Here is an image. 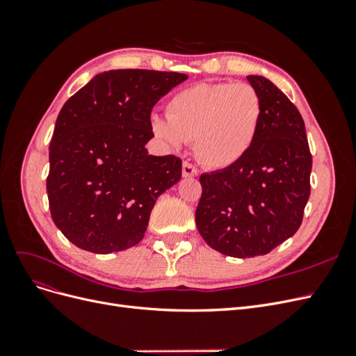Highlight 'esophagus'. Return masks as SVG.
<instances>
[{"label": "esophagus", "instance_id": "obj_1", "mask_svg": "<svg viewBox=\"0 0 356 356\" xmlns=\"http://www.w3.org/2000/svg\"><path fill=\"white\" fill-rule=\"evenodd\" d=\"M196 175H197V168L188 163V161H184V163H182V177L190 178V177H196Z\"/></svg>", "mask_w": 356, "mask_h": 356}]
</instances>
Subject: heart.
<instances>
[{
	"label": "heart",
	"mask_w": 356,
	"mask_h": 356,
	"mask_svg": "<svg viewBox=\"0 0 356 356\" xmlns=\"http://www.w3.org/2000/svg\"><path fill=\"white\" fill-rule=\"evenodd\" d=\"M152 132L172 149L195 141L203 165L224 169L250 152L261 122V101L246 83H200L175 93Z\"/></svg>",
	"instance_id": "heart-1"
}]
</instances>
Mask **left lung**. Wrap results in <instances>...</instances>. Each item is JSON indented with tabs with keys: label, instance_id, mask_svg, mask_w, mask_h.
I'll return each instance as SVG.
<instances>
[{
	"label": "left lung",
	"instance_id": "left-lung-1",
	"mask_svg": "<svg viewBox=\"0 0 356 356\" xmlns=\"http://www.w3.org/2000/svg\"><path fill=\"white\" fill-rule=\"evenodd\" d=\"M261 101V122L238 163L200 175L196 225L211 248L251 258L293 236L310 196L312 154L301 114L261 75H248Z\"/></svg>",
	"mask_w": 356,
	"mask_h": 356
}]
</instances>
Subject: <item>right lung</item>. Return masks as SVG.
<instances>
[{"instance_id":"right-lung-1","label":"right lung","mask_w":356,"mask_h":356,"mask_svg":"<svg viewBox=\"0 0 356 356\" xmlns=\"http://www.w3.org/2000/svg\"><path fill=\"white\" fill-rule=\"evenodd\" d=\"M188 77L179 72H101L62 106L50 143L47 196L53 222L95 254L143 241L157 197L181 179V159L152 156V110Z\"/></svg>"}]
</instances>
